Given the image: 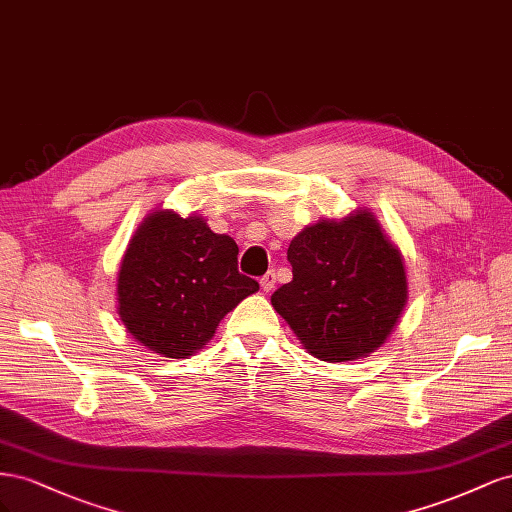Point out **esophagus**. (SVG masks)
<instances>
[{
  "label": "esophagus",
  "instance_id": "1",
  "mask_svg": "<svg viewBox=\"0 0 512 512\" xmlns=\"http://www.w3.org/2000/svg\"><path fill=\"white\" fill-rule=\"evenodd\" d=\"M261 289L266 291V294H270V291L274 289V285H276V274L270 270L266 276H261Z\"/></svg>",
  "mask_w": 512,
  "mask_h": 512
}]
</instances>
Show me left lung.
I'll list each match as a JSON object with an SVG mask.
<instances>
[{
	"mask_svg": "<svg viewBox=\"0 0 512 512\" xmlns=\"http://www.w3.org/2000/svg\"><path fill=\"white\" fill-rule=\"evenodd\" d=\"M294 279L272 306L311 356L358 360L382 347L407 302L403 257L369 210L304 227L287 248Z\"/></svg>",
	"mask_w": 512,
	"mask_h": 512,
	"instance_id": "obj_1",
	"label": "left lung"
}]
</instances>
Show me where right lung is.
Masks as SVG:
<instances>
[{"label":"right lung","mask_w":512,"mask_h":512,"mask_svg":"<svg viewBox=\"0 0 512 512\" xmlns=\"http://www.w3.org/2000/svg\"><path fill=\"white\" fill-rule=\"evenodd\" d=\"M259 283L238 272V244L201 216L156 210L135 231L118 272V313L154 354L188 358Z\"/></svg>","instance_id":"add662e5"}]
</instances>
